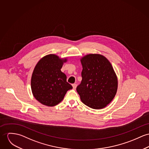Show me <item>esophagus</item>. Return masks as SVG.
Here are the masks:
<instances>
[{
	"mask_svg": "<svg viewBox=\"0 0 149 149\" xmlns=\"http://www.w3.org/2000/svg\"><path fill=\"white\" fill-rule=\"evenodd\" d=\"M72 86L73 88H74V90H75V89H76V88H77V84H75V83H74V84H72Z\"/></svg>",
	"mask_w": 149,
	"mask_h": 149,
	"instance_id": "obj_1",
	"label": "esophagus"
}]
</instances>
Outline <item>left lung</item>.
I'll list each match as a JSON object with an SVG mask.
<instances>
[{
  "instance_id": "left-lung-1",
  "label": "left lung",
  "mask_w": 149,
  "mask_h": 149,
  "mask_svg": "<svg viewBox=\"0 0 149 149\" xmlns=\"http://www.w3.org/2000/svg\"><path fill=\"white\" fill-rule=\"evenodd\" d=\"M82 80L77 87L81 101L95 109H103L116 94L118 80L108 59L99 54H89L80 58Z\"/></svg>"
}]
</instances>
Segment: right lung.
I'll use <instances>...</instances> for the list:
<instances>
[{
  "label": "right lung",
  "mask_w": 149,
  "mask_h": 149,
  "mask_svg": "<svg viewBox=\"0 0 149 149\" xmlns=\"http://www.w3.org/2000/svg\"><path fill=\"white\" fill-rule=\"evenodd\" d=\"M67 58L48 54L36 64L31 78V90L35 99L42 104L53 107L62 101L67 91L72 88L61 71Z\"/></svg>",
  "instance_id": "1"
}]
</instances>
